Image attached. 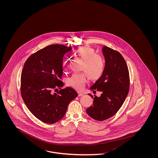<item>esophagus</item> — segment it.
<instances>
[{
    "label": "esophagus",
    "instance_id": "obj_1",
    "mask_svg": "<svg viewBox=\"0 0 158 158\" xmlns=\"http://www.w3.org/2000/svg\"><path fill=\"white\" fill-rule=\"evenodd\" d=\"M77 93H78V96H79V97H81V96H83L84 95V94L83 93H82L81 92H77Z\"/></svg>",
    "mask_w": 158,
    "mask_h": 158
}]
</instances>
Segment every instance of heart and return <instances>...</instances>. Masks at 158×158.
I'll return each mask as SVG.
<instances>
[{"instance_id": "1", "label": "heart", "mask_w": 158, "mask_h": 158, "mask_svg": "<svg viewBox=\"0 0 158 158\" xmlns=\"http://www.w3.org/2000/svg\"><path fill=\"white\" fill-rule=\"evenodd\" d=\"M75 54L83 60L81 69L85 71L91 80H97L100 77L105 69V60L104 56L97 54L94 48L85 46L78 48ZM63 68H66L67 61L63 63ZM87 81L86 75L84 73H73L67 79V85L77 90H81Z\"/></svg>"}]
</instances>
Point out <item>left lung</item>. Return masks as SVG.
I'll return each instance as SVG.
<instances>
[{
	"instance_id": "left-lung-1",
	"label": "left lung",
	"mask_w": 158,
	"mask_h": 158,
	"mask_svg": "<svg viewBox=\"0 0 158 158\" xmlns=\"http://www.w3.org/2000/svg\"><path fill=\"white\" fill-rule=\"evenodd\" d=\"M102 53L105 60L102 76L90 87L101 91L100 97L93 98V104L86 110L93 119L102 121L113 116L119 110L129 91L128 67L124 58L118 52L104 46Z\"/></svg>"
}]
</instances>
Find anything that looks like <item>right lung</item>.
Wrapping results in <instances>:
<instances>
[{
    "instance_id": "right-lung-1",
    "label": "right lung",
    "mask_w": 158,
    "mask_h": 158,
    "mask_svg": "<svg viewBox=\"0 0 158 158\" xmlns=\"http://www.w3.org/2000/svg\"><path fill=\"white\" fill-rule=\"evenodd\" d=\"M71 50L62 44H52L32 54L24 64L21 96L29 111L44 123L53 124L61 119L69 102L78 96L69 87L61 89L58 94L52 92L64 85L60 81L63 57Z\"/></svg>"
}]
</instances>
